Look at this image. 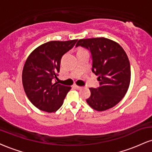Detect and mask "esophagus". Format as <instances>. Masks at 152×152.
<instances>
[{
	"mask_svg": "<svg viewBox=\"0 0 152 152\" xmlns=\"http://www.w3.org/2000/svg\"><path fill=\"white\" fill-rule=\"evenodd\" d=\"M74 87L75 88H76V89H77V90H80V89H81V86H76V85H74Z\"/></svg>",
	"mask_w": 152,
	"mask_h": 152,
	"instance_id": "obj_1",
	"label": "esophagus"
}]
</instances>
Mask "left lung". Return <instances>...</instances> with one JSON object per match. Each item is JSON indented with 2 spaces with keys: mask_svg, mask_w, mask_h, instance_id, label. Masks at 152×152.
Wrapping results in <instances>:
<instances>
[{
  "mask_svg": "<svg viewBox=\"0 0 152 152\" xmlns=\"http://www.w3.org/2000/svg\"><path fill=\"white\" fill-rule=\"evenodd\" d=\"M78 46L91 52L92 72L99 76V86L89 88L87 104L99 111L114 107L129 86L131 68L126 52L118 43L106 38L80 39L76 45Z\"/></svg>",
  "mask_w": 152,
  "mask_h": 152,
  "instance_id": "1",
  "label": "left lung"
}]
</instances>
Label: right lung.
<instances>
[{
	"instance_id": "1",
	"label": "right lung",
	"mask_w": 152,
	"mask_h": 152,
	"mask_svg": "<svg viewBox=\"0 0 152 152\" xmlns=\"http://www.w3.org/2000/svg\"><path fill=\"white\" fill-rule=\"evenodd\" d=\"M76 41H49L28 57L23 69V86L30 102L38 109L51 113L62 106L71 87L53 83V80L58 76L62 56Z\"/></svg>"
}]
</instances>
